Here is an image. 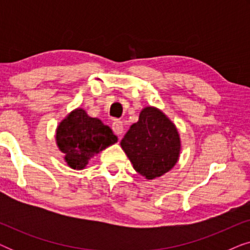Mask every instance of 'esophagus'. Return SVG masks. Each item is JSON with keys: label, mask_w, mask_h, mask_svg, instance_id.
Instances as JSON below:
<instances>
[{"label": "esophagus", "mask_w": 250, "mask_h": 250, "mask_svg": "<svg viewBox=\"0 0 250 250\" xmlns=\"http://www.w3.org/2000/svg\"><path fill=\"white\" fill-rule=\"evenodd\" d=\"M111 127H112V131H114L117 135L122 136L123 134H124V124H123V122L118 121V119L114 121V123H112V125H111Z\"/></svg>", "instance_id": "1"}]
</instances>
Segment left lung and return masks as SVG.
I'll return each instance as SVG.
<instances>
[{
  "label": "left lung",
  "instance_id": "obj_1",
  "mask_svg": "<svg viewBox=\"0 0 250 250\" xmlns=\"http://www.w3.org/2000/svg\"><path fill=\"white\" fill-rule=\"evenodd\" d=\"M121 146L136 172L148 180L172 169L181 149L175 125L153 107L143 109L139 122L129 127Z\"/></svg>",
  "mask_w": 250,
  "mask_h": 250
}]
</instances>
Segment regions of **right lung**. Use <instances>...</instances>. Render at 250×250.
I'll return each instance as SVG.
<instances>
[{"instance_id": "obj_1", "label": "right lung", "mask_w": 250, "mask_h": 250, "mask_svg": "<svg viewBox=\"0 0 250 250\" xmlns=\"http://www.w3.org/2000/svg\"><path fill=\"white\" fill-rule=\"evenodd\" d=\"M56 140L68 165L82 169L91 157L117 142V136L100 119L76 109L58 126Z\"/></svg>"}]
</instances>
